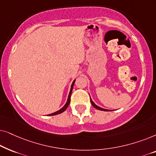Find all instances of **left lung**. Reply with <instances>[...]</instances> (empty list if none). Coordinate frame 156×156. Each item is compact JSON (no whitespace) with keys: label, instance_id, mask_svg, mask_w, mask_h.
Returning <instances> with one entry per match:
<instances>
[{"label":"left lung","instance_id":"8db88e82","mask_svg":"<svg viewBox=\"0 0 156 156\" xmlns=\"http://www.w3.org/2000/svg\"><path fill=\"white\" fill-rule=\"evenodd\" d=\"M90 101H91V104H92V106H93L94 108H97V109H98V110H101V111H104V112H106V111H108V110L104 109V108H101V107H99V106H98L96 105V104L92 101V100H91V98H90Z\"/></svg>","mask_w":156,"mask_h":156}]
</instances>
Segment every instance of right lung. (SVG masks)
<instances>
[{"instance_id": "obj_1", "label": "right lung", "mask_w": 156, "mask_h": 156, "mask_svg": "<svg viewBox=\"0 0 156 156\" xmlns=\"http://www.w3.org/2000/svg\"><path fill=\"white\" fill-rule=\"evenodd\" d=\"M74 82H75V80L74 81L73 83H72V87H71V89H70V91H69V97H68V99H67V103H66V104L65 106H63L62 108H61V109H59V111H57V112H55V113H52V114H49L48 116H55V115H57V114H61V113H62L65 112V111L67 109V108L68 107V106L70 104V98H71V94H72V89H73V87H74Z\"/></svg>"}]
</instances>
